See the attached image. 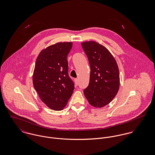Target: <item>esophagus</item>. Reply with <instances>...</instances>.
<instances>
[{
	"instance_id": "obj_1",
	"label": "esophagus",
	"mask_w": 155,
	"mask_h": 155,
	"mask_svg": "<svg viewBox=\"0 0 155 155\" xmlns=\"http://www.w3.org/2000/svg\"><path fill=\"white\" fill-rule=\"evenodd\" d=\"M74 82H75V85L77 86L78 85V79H74Z\"/></svg>"
}]
</instances>
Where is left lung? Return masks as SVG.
<instances>
[{
  "instance_id": "left-lung-1",
  "label": "left lung",
  "mask_w": 155,
  "mask_h": 155,
  "mask_svg": "<svg viewBox=\"0 0 155 155\" xmlns=\"http://www.w3.org/2000/svg\"><path fill=\"white\" fill-rule=\"evenodd\" d=\"M88 58L91 73L88 87L84 93L89 103L96 108L109 104L117 94L120 85L119 70L110 51L95 41L82 42Z\"/></svg>"
}]
</instances>
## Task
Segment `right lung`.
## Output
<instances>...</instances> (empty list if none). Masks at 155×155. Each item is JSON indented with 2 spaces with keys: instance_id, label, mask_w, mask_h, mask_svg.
I'll return each instance as SVG.
<instances>
[{
  "instance_id": "right-lung-1",
  "label": "right lung",
  "mask_w": 155,
  "mask_h": 155,
  "mask_svg": "<svg viewBox=\"0 0 155 155\" xmlns=\"http://www.w3.org/2000/svg\"><path fill=\"white\" fill-rule=\"evenodd\" d=\"M72 42H59L42 50L33 74V84L41 100L51 109L62 110L74 89L68 74L67 55Z\"/></svg>"
}]
</instances>
